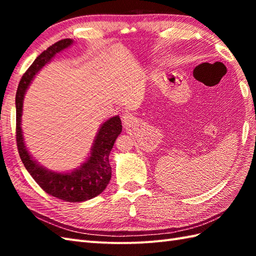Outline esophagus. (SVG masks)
<instances>
[{
    "label": "esophagus",
    "instance_id": "1",
    "mask_svg": "<svg viewBox=\"0 0 256 256\" xmlns=\"http://www.w3.org/2000/svg\"><path fill=\"white\" fill-rule=\"evenodd\" d=\"M122 121H123V123H124V124H128V123H131V121H132V116H130L128 113H124L123 116H122Z\"/></svg>",
    "mask_w": 256,
    "mask_h": 256
}]
</instances>
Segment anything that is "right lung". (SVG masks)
I'll return each instance as SVG.
<instances>
[{
  "label": "right lung",
  "instance_id": "1",
  "mask_svg": "<svg viewBox=\"0 0 256 256\" xmlns=\"http://www.w3.org/2000/svg\"><path fill=\"white\" fill-rule=\"evenodd\" d=\"M74 42L70 38L59 40L48 47L38 56L22 77L16 92V143L20 157L25 168L48 194L69 202H80L96 197L108 186L111 179V166L108 155L116 138L122 132V123L118 116L108 118L98 132L90 156L82 165L70 172H55L46 170L27 150L20 126L24 94L35 74L45 66L57 52L68 48Z\"/></svg>",
  "mask_w": 256,
  "mask_h": 256
}]
</instances>
